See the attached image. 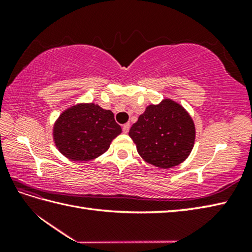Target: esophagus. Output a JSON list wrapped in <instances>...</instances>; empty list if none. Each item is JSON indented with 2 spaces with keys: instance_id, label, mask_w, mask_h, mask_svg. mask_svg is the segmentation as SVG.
<instances>
[{
  "instance_id": "obj_1",
  "label": "esophagus",
  "mask_w": 252,
  "mask_h": 252,
  "mask_svg": "<svg viewBox=\"0 0 252 252\" xmlns=\"http://www.w3.org/2000/svg\"><path fill=\"white\" fill-rule=\"evenodd\" d=\"M129 130H130V123H126V125H123V126H122V131H123V133H126L129 132Z\"/></svg>"
}]
</instances>
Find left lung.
<instances>
[{"label": "left lung", "mask_w": 252, "mask_h": 252, "mask_svg": "<svg viewBox=\"0 0 252 252\" xmlns=\"http://www.w3.org/2000/svg\"><path fill=\"white\" fill-rule=\"evenodd\" d=\"M129 135L144 161L161 169L179 165L194 148L196 127L183 106L171 98L148 105Z\"/></svg>", "instance_id": "obj_1"}]
</instances>
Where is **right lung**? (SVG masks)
Masks as SVG:
<instances>
[{
  "label": "right lung",
  "mask_w": 252,
  "mask_h": 252,
  "mask_svg": "<svg viewBox=\"0 0 252 252\" xmlns=\"http://www.w3.org/2000/svg\"><path fill=\"white\" fill-rule=\"evenodd\" d=\"M121 126L110 110L95 103H78L63 110L53 126V140L71 161H90L108 151Z\"/></svg>",
  "instance_id": "add662e5"
}]
</instances>
